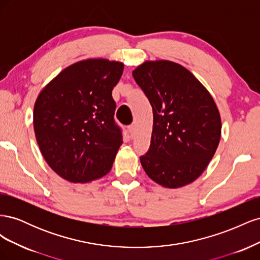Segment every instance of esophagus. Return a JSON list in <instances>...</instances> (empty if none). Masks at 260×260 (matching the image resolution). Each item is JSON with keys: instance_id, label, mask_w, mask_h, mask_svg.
<instances>
[{"instance_id": "obj_1", "label": "esophagus", "mask_w": 260, "mask_h": 260, "mask_svg": "<svg viewBox=\"0 0 260 260\" xmlns=\"http://www.w3.org/2000/svg\"><path fill=\"white\" fill-rule=\"evenodd\" d=\"M128 131H129V135H130V137H131V138H132L133 136H135V132H136L135 125H133V124L129 125V127H128Z\"/></svg>"}]
</instances>
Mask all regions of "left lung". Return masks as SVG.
I'll list each match as a JSON object with an SVG mask.
<instances>
[{"label": "left lung", "mask_w": 260, "mask_h": 260, "mask_svg": "<svg viewBox=\"0 0 260 260\" xmlns=\"http://www.w3.org/2000/svg\"><path fill=\"white\" fill-rule=\"evenodd\" d=\"M133 78L153 108L146 175L168 188L182 187L208 166L221 137V118L208 90L190 70L170 60H146Z\"/></svg>", "instance_id": "obj_1"}]
</instances>
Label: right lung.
<instances>
[{"label": "right lung", "mask_w": 260, "mask_h": 260, "mask_svg": "<svg viewBox=\"0 0 260 260\" xmlns=\"http://www.w3.org/2000/svg\"><path fill=\"white\" fill-rule=\"evenodd\" d=\"M122 72L120 61L80 60L39 93L34 108L38 145L49 166L69 182H90L112 169L122 144L112 91Z\"/></svg>", "instance_id": "add662e5"}]
</instances>
